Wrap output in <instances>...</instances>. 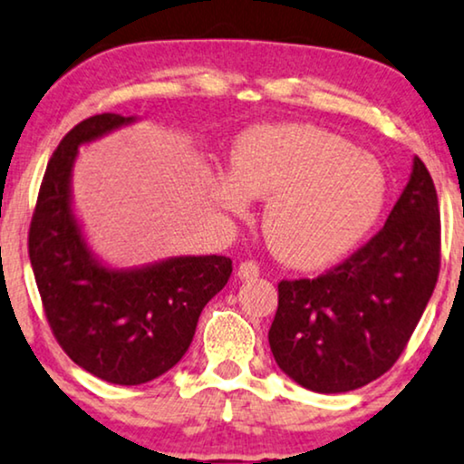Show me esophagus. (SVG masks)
I'll use <instances>...</instances> for the list:
<instances>
[{"label": "esophagus", "mask_w": 464, "mask_h": 464, "mask_svg": "<svg viewBox=\"0 0 464 464\" xmlns=\"http://www.w3.org/2000/svg\"><path fill=\"white\" fill-rule=\"evenodd\" d=\"M256 276H259V266H256V263L246 261L237 267V278L239 280H255Z\"/></svg>", "instance_id": "1"}]
</instances>
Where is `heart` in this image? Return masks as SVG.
<instances>
[{"label": "heart", "mask_w": 464, "mask_h": 464, "mask_svg": "<svg viewBox=\"0 0 464 464\" xmlns=\"http://www.w3.org/2000/svg\"><path fill=\"white\" fill-rule=\"evenodd\" d=\"M214 197L246 214L263 198V236L293 267H321L362 242L383 212L388 178L372 154L324 128L255 126L236 140Z\"/></svg>", "instance_id": "obj_1"}]
</instances>
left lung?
Wrapping results in <instances>:
<instances>
[{
  "label": "left lung",
  "mask_w": 464,
  "mask_h": 464,
  "mask_svg": "<svg viewBox=\"0 0 464 464\" xmlns=\"http://www.w3.org/2000/svg\"><path fill=\"white\" fill-rule=\"evenodd\" d=\"M437 190L418 156L381 231L314 280H283L269 349L286 377L340 394L388 372L435 291L441 261Z\"/></svg>",
  "instance_id": "left-lung-1"
}]
</instances>
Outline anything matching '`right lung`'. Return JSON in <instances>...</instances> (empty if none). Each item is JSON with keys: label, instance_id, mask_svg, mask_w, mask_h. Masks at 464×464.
I'll return each mask as SVG.
<instances>
[{"label": "right lung", "instance_id": "1", "mask_svg": "<svg viewBox=\"0 0 464 464\" xmlns=\"http://www.w3.org/2000/svg\"><path fill=\"white\" fill-rule=\"evenodd\" d=\"M137 120L102 113L76 124L49 160L29 227V261L57 343L74 363L115 385L171 371L188 351L205 304L233 272L231 259L218 255L113 267L92 250L72 203L79 148Z\"/></svg>", "mask_w": 464, "mask_h": 464}]
</instances>
